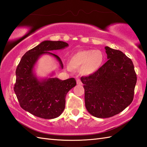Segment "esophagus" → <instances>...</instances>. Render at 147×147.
I'll use <instances>...</instances> for the list:
<instances>
[{
  "instance_id": "obj_1",
  "label": "esophagus",
  "mask_w": 147,
  "mask_h": 147,
  "mask_svg": "<svg viewBox=\"0 0 147 147\" xmlns=\"http://www.w3.org/2000/svg\"><path fill=\"white\" fill-rule=\"evenodd\" d=\"M76 83H77V85H82V84H83L82 82V81H81L80 79H77Z\"/></svg>"
}]
</instances>
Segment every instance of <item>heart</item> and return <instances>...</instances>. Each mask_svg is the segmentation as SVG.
Segmentation results:
<instances>
[{
  "label": "heart",
  "mask_w": 147,
  "mask_h": 147,
  "mask_svg": "<svg viewBox=\"0 0 147 147\" xmlns=\"http://www.w3.org/2000/svg\"><path fill=\"white\" fill-rule=\"evenodd\" d=\"M104 55L100 50H85L73 54L69 59L68 66L79 69L85 75H90L97 71L103 64Z\"/></svg>",
  "instance_id": "b5f03b06"
}]
</instances>
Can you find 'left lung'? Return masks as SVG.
I'll use <instances>...</instances> for the list:
<instances>
[{
	"mask_svg": "<svg viewBox=\"0 0 147 147\" xmlns=\"http://www.w3.org/2000/svg\"><path fill=\"white\" fill-rule=\"evenodd\" d=\"M107 61L92 74L82 77L85 107L98 118L114 116L133 100L137 77L132 61L118 50L105 47Z\"/></svg>",
	"mask_w": 147,
	"mask_h": 147,
	"instance_id": "obj_1",
	"label": "left lung"
}]
</instances>
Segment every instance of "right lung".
I'll list each match as a JSON object with an SVG mask.
<instances>
[{
  "label": "right lung",
  "mask_w": 147,
  "mask_h": 147,
  "mask_svg": "<svg viewBox=\"0 0 147 147\" xmlns=\"http://www.w3.org/2000/svg\"><path fill=\"white\" fill-rule=\"evenodd\" d=\"M68 45L62 41L45 40L22 57L16 71V80L14 90L20 106L24 111L43 119L56 118L64 111L65 96L76 86L75 79H39L34 73V67L42 55L49 54L56 59L61 68L63 69L60 57L49 51L63 49Z\"/></svg>",
  "instance_id": "1"
}]
</instances>
